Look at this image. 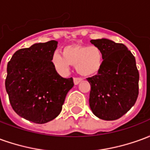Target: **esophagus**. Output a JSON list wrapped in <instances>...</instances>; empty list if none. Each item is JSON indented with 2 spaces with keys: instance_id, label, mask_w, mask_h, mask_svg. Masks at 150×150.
<instances>
[{
  "instance_id": "1",
  "label": "esophagus",
  "mask_w": 150,
  "mask_h": 150,
  "mask_svg": "<svg viewBox=\"0 0 150 150\" xmlns=\"http://www.w3.org/2000/svg\"><path fill=\"white\" fill-rule=\"evenodd\" d=\"M81 81H82L81 78H77V77H75V78H74V83H75V85L79 84V83Z\"/></svg>"
}]
</instances>
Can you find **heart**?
I'll return each instance as SVG.
<instances>
[{"mask_svg": "<svg viewBox=\"0 0 150 150\" xmlns=\"http://www.w3.org/2000/svg\"><path fill=\"white\" fill-rule=\"evenodd\" d=\"M62 54L54 52L51 57V63L57 71L65 75L70 66L83 76H91L97 74L103 66L104 55L97 46L69 45L62 48Z\"/></svg>", "mask_w": 150, "mask_h": 150, "instance_id": "1", "label": "heart"}]
</instances>
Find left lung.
I'll list each match as a JSON object with an SVG mask.
<instances>
[{"instance_id": "left-lung-1", "label": "left lung", "mask_w": 150, "mask_h": 150, "mask_svg": "<svg viewBox=\"0 0 150 150\" xmlns=\"http://www.w3.org/2000/svg\"><path fill=\"white\" fill-rule=\"evenodd\" d=\"M91 42L101 49L104 62L97 75L87 79L91 85L89 105L100 119H119L130 110L138 96L135 57L122 43L106 38Z\"/></svg>"}]
</instances>
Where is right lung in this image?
Here are the masks:
<instances>
[{"instance_id": "1", "label": "right lung", "mask_w": 150, "mask_h": 150, "mask_svg": "<svg viewBox=\"0 0 150 150\" xmlns=\"http://www.w3.org/2000/svg\"><path fill=\"white\" fill-rule=\"evenodd\" d=\"M58 42L36 43L17 50L8 62L5 89L13 109L36 124L52 120L61 112L66 96L74 86L51 63Z\"/></svg>"}]
</instances>
